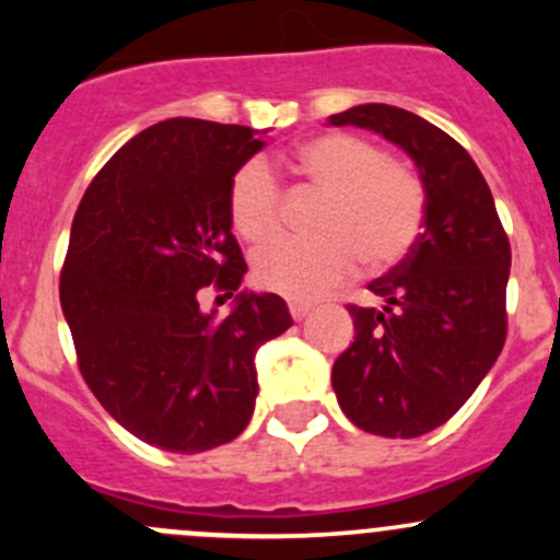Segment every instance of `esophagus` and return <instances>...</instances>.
Instances as JSON below:
<instances>
[{
	"instance_id": "34e87169",
	"label": "esophagus",
	"mask_w": 560,
	"mask_h": 560,
	"mask_svg": "<svg viewBox=\"0 0 560 560\" xmlns=\"http://www.w3.org/2000/svg\"><path fill=\"white\" fill-rule=\"evenodd\" d=\"M312 312H314L312 303H298V301L290 303V314H292V319H295V322H303Z\"/></svg>"
}]
</instances>
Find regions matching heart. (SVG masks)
Listing matches in <instances>:
<instances>
[{"label":"heart","instance_id":"obj_1","mask_svg":"<svg viewBox=\"0 0 560 560\" xmlns=\"http://www.w3.org/2000/svg\"><path fill=\"white\" fill-rule=\"evenodd\" d=\"M287 165L325 191L314 213L312 238H281L254 254V284L265 292L314 301L365 270L385 273L415 252L425 228L420 178L358 135H319L298 145ZM284 195L265 162L235 171L228 189V217L248 244L281 230Z\"/></svg>","mask_w":560,"mask_h":560}]
</instances>
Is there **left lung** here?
Returning a JSON list of instances; mask_svg holds the SVG:
<instances>
[{
    "mask_svg": "<svg viewBox=\"0 0 560 560\" xmlns=\"http://www.w3.org/2000/svg\"><path fill=\"white\" fill-rule=\"evenodd\" d=\"M330 124L385 135L417 162L425 186L415 252L369 284L385 306L349 303L358 332L332 365V389L354 425L415 439L444 425L504 349L510 238L468 151L431 121L371 103Z\"/></svg>",
    "mask_w": 560,
    "mask_h": 560,
    "instance_id": "obj_1",
    "label": "left lung"
}]
</instances>
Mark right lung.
Masks as SVG:
<instances>
[{"label": "right lung", "instance_id": "obj_1", "mask_svg": "<svg viewBox=\"0 0 560 560\" xmlns=\"http://www.w3.org/2000/svg\"><path fill=\"white\" fill-rule=\"evenodd\" d=\"M259 149L252 127L167 118L110 156L72 219L59 298L78 369L118 425L160 450L233 442L257 398L254 352L292 327L270 292H241L224 319L197 301L233 298L244 279L228 189Z\"/></svg>", "mask_w": 560, "mask_h": 560}]
</instances>
